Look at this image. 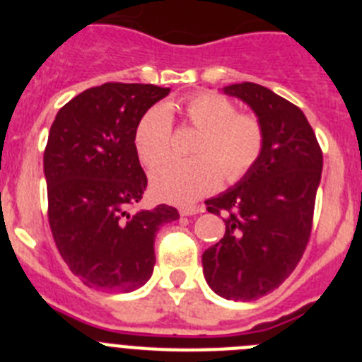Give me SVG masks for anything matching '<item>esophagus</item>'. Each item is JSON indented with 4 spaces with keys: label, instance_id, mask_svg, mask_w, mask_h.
<instances>
[{
    "label": "esophagus",
    "instance_id": "1",
    "mask_svg": "<svg viewBox=\"0 0 362 362\" xmlns=\"http://www.w3.org/2000/svg\"><path fill=\"white\" fill-rule=\"evenodd\" d=\"M204 212L203 206H196V204H187V206H181L179 209V214L181 216H196V214Z\"/></svg>",
    "mask_w": 362,
    "mask_h": 362
}]
</instances>
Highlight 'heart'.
Wrapping results in <instances>:
<instances>
[{
	"mask_svg": "<svg viewBox=\"0 0 362 362\" xmlns=\"http://www.w3.org/2000/svg\"><path fill=\"white\" fill-rule=\"evenodd\" d=\"M174 111L202 130L198 158L190 162L165 160L153 168V196L168 203L187 204L212 192L225 175L228 183L245 177L264 150V130L252 114H239L235 105L216 92H199L183 103L150 108L137 121L134 146L145 166H153L168 153Z\"/></svg>",
	"mask_w": 362,
	"mask_h": 362,
	"instance_id": "1",
	"label": "heart"
}]
</instances>
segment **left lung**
I'll return each instance as SVG.
<instances>
[{
	"instance_id": "obj_1",
	"label": "left lung",
	"mask_w": 362,
	"mask_h": 362,
	"mask_svg": "<svg viewBox=\"0 0 362 362\" xmlns=\"http://www.w3.org/2000/svg\"><path fill=\"white\" fill-rule=\"evenodd\" d=\"M223 92L245 101L264 130L257 165L235 187L204 201L225 214V235L203 254V274L217 296L254 300L296 270L312 232L322 152L299 107L257 83Z\"/></svg>"
}]
</instances>
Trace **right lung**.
<instances>
[{
    "instance_id": "add662e5",
    "label": "right lung",
    "mask_w": 362,
    "mask_h": 362,
    "mask_svg": "<svg viewBox=\"0 0 362 362\" xmlns=\"http://www.w3.org/2000/svg\"><path fill=\"white\" fill-rule=\"evenodd\" d=\"M168 92L105 83L70 99L50 127L43 156L50 230L63 261L90 288L143 286L156 264V233L179 219L168 204L132 212L146 190L134 132Z\"/></svg>"
}]
</instances>
